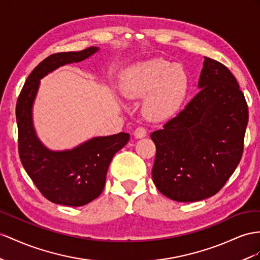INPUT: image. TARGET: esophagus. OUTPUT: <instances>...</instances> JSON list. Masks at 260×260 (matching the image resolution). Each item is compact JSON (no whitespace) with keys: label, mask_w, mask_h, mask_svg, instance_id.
Segmentation results:
<instances>
[{"label":"esophagus","mask_w":260,"mask_h":260,"mask_svg":"<svg viewBox=\"0 0 260 260\" xmlns=\"http://www.w3.org/2000/svg\"><path fill=\"white\" fill-rule=\"evenodd\" d=\"M146 135H147V131H146L144 127H137L135 131H134V136L136 138H143L145 137Z\"/></svg>","instance_id":"34e87169"}]
</instances>
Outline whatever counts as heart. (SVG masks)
<instances>
[{
	"mask_svg": "<svg viewBox=\"0 0 260 260\" xmlns=\"http://www.w3.org/2000/svg\"><path fill=\"white\" fill-rule=\"evenodd\" d=\"M189 86L187 71L162 58L128 67L121 80V92L126 99L146 98L143 113L152 122L174 115L187 99Z\"/></svg>",
	"mask_w": 260,
	"mask_h": 260,
	"instance_id": "1",
	"label": "heart"
}]
</instances>
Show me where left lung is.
I'll return each mask as SVG.
<instances>
[{"instance_id": "obj_1", "label": "left lung", "mask_w": 260, "mask_h": 260, "mask_svg": "<svg viewBox=\"0 0 260 260\" xmlns=\"http://www.w3.org/2000/svg\"><path fill=\"white\" fill-rule=\"evenodd\" d=\"M198 94L179 114L151 133L156 145L152 180L178 202L216 194L235 171L244 149L248 108L235 77L204 57Z\"/></svg>"}]
</instances>
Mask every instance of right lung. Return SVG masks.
I'll use <instances>...</instances> for the list:
<instances>
[{
	"label": "right lung",
	"mask_w": 260,
	"mask_h": 260,
	"mask_svg": "<svg viewBox=\"0 0 260 260\" xmlns=\"http://www.w3.org/2000/svg\"><path fill=\"white\" fill-rule=\"evenodd\" d=\"M99 47L81 51L58 52L31 71L16 103L18 152L23 167L41 193L50 202L82 206L102 193L106 172L116 152L129 141L127 133L93 137L67 150H50L38 138L32 123L41 79L59 67L80 62L94 55Z\"/></svg>",
	"instance_id": "add662e5"
}]
</instances>
